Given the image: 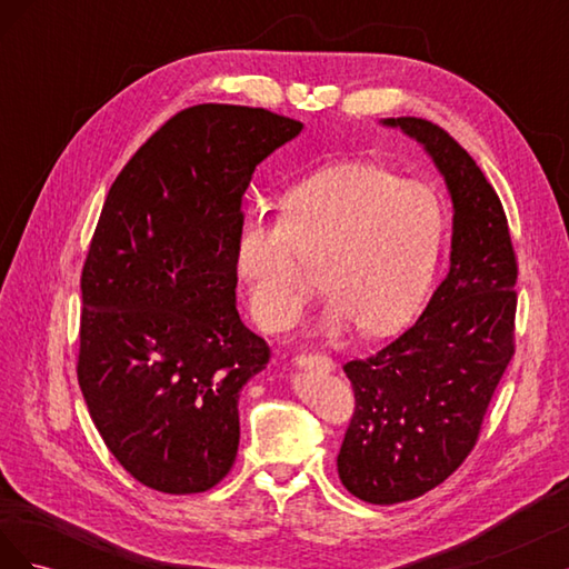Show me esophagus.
<instances>
[{"instance_id": "obj_1", "label": "esophagus", "mask_w": 569, "mask_h": 569, "mask_svg": "<svg viewBox=\"0 0 569 569\" xmlns=\"http://www.w3.org/2000/svg\"><path fill=\"white\" fill-rule=\"evenodd\" d=\"M295 366L303 370H320V372H332L335 363L332 358H327L322 353H299L295 358Z\"/></svg>"}]
</instances>
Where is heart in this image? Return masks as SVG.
<instances>
[{
  "label": "heart",
  "mask_w": 569,
  "mask_h": 569,
  "mask_svg": "<svg viewBox=\"0 0 569 569\" xmlns=\"http://www.w3.org/2000/svg\"><path fill=\"white\" fill-rule=\"evenodd\" d=\"M280 216L244 220L234 253L251 316L266 330L284 332L303 313L311 287L301 258L326 261L325 332L358 322L366 335H391L418 311L443 232L441 203L427 184L341 163L291 187Z\"/></svg>",
  "instance_id": "obj_1"
}]
</instances>
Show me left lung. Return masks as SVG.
Segmentation results:
<instances>
[{
  "instance_id": "left-lung-1",
  "label": "left lung",
  "mask_w": 569,
  "mask_h": 569,
  "mask_svg": "<svg viewBox=\"0 0 569 569\" xmlns=\"http://www.w3.org/2000/svg\"><path fill=\"white\" fill-rule=\"evenodd\" d=\"M422 144L453 203L451 268L418 322L349 360L356 410L337 456L341 485L375 506L439 487L477 443L515 353L518 261L493 187L453 137L425 118H385Z\"/></svg>"
}]
</instances>
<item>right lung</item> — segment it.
<instances>
[{
    "label": "right lung",
    "instance_id": "obj_1",
    "mask_svg": "<svg viewBox=\"0 0 569 569\" xmlns=\"http://www.w3.org/2000/svg\"><path fill=\"white\" fill-rule=\"evenodd\" d=\"M303 130L266 109L189 107L120 170L82 268L78 382L144 487L201 493L239 446V391L268 343L237 313V237L256 166Z\"/></svg>",
    "mask_w": 569,
    "mask_h": 569
}]
</instances>
